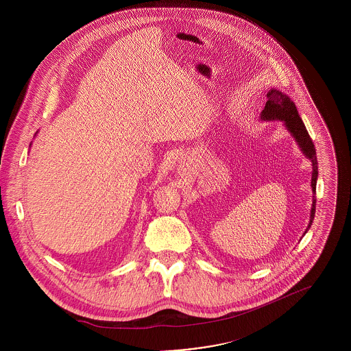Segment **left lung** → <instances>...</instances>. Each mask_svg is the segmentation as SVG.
Listing matches in <instances>:
<instances>
[{
    "label": "left lung",
    "mask_w": 351,
    "mask_h": 351,
    "mask_svg": "<svg viewBox=\"0 0 351 351\" xmlns=\"http://www.w3.org/2000/svg\"><path fill=\"white\" fill-rule=\"evenodd\" d=\"M261 117L263 119L284 121L288 132L293 135V138L296 139L304 155L312 162L313 172H312V184L311 185H312L313 193L316 195V184H317L318 176L316 149H315V145H313L309 134L306 132L305 125L301 121L293 101L289 100V97L285 96L282 92H279L276 89H271L267 93V102H266L265 109L262 110ZM315 213H316V197L313 196V204H312V210H311V222H309L308 228H311V225H312Z\"/></svg>",
    "instance_id": "8db88e82"
}]
</instances>
